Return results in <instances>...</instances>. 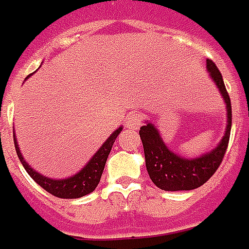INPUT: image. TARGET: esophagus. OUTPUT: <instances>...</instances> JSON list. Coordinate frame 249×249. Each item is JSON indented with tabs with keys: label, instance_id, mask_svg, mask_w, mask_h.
Returning <instances> with one entry per match:
<instances>
[{
	"label": "esophagus",
	"instance_id": "esophagus-1",
	"mask_svg": "<svg viewBox=\"0 0 249 249\" xmlns=\"http://www.w3.org/2000/svg\"><path fill=\"white\" fill-rule=\"evenodd\" d=\"M142 119H143V116H142L141 112H133L131 115L127 116L124 126H126V128H128V130H138L139 126H141V123H142Z\"/></svg>",
	"mask_w": 249,
	"mask_h": 249
}]
</instances>
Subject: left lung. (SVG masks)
<instances>
[{
	"mask_svg": "<svg viewBox=\"0 0 249 249\" xmlns=\"http://www.w3.org/2000/svg\"><path fill=\"white\" fill-rule=\"evenodd\" d=\"M206 68L221 92L224 102L227 105V127L221 142L216 149L206 153L198 158H182L169 150L162 141L158 130L153 123L146 122L141 127L139 135L143 143L146 169L150 179L162 190L177 192V190H192L200 188L216 173L223 162L224 154L227 151L232 126V106L231 99L224 84L223 76L212 60H206Z\"/></svg>",
	"mask_w": 249,
	"mask_h": 249,
	"instance_id": "8db88e82",
	"label": "left lung"
}]
</instances>
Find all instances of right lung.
<instances>
[{
    "label": "right lung",
    "mask_w": 249,
    "mask_h": 249,
    "mask_svg": "<svg viewBox=\"0 0 249 249\" xmlns=\"http://www.w3.org/2000/svg\"><path fill=\"white\" fill-rule=\"evenodd\" d=\"M122 131V127L115 130L114 133L111 134L110 137L107 138L105 143L100 146V149L95 153V156L89 160L86 166L83 167L82 170L76 173L72 177L64 178V179H52V178L41 176L40 173H37L36 170H33L28 162L24 160V157L21 154L20 147L17 143L16 135L13 134V139H15V146L17 156L20 158L22 166L25 167V170L28 174L31 176L37 184L40 185L43 189H45L51 195L56 196L59 198H80L83 196L89 195L91 192L95 190V188L98 186L102 177V173L105 170V165L108 154H110L112 144L115 142L116 137L119 135Z\"/></svg>",
    "instance_id": "right-lung-1"
}]
</instances>
